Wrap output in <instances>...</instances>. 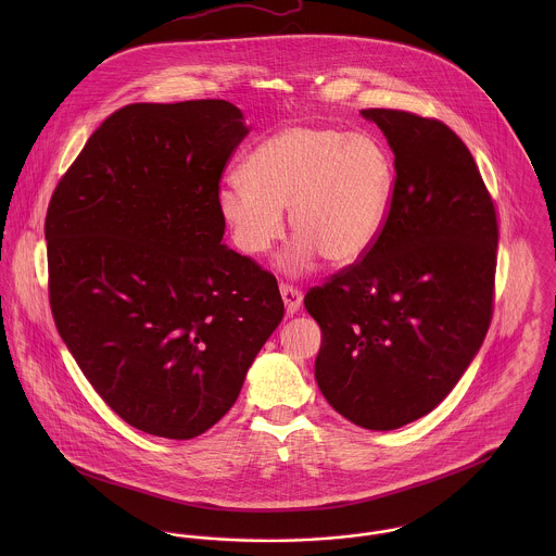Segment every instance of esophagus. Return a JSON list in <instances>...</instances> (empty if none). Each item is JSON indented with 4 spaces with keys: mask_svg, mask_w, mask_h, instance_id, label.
<instances>
[{
    "mask_svg": "<svg viewBox=\"0 0 556 556\" xmlns=\"http://www.w3.org/2000/svg\"><path fill=\"white\" fill-rule=\"evenodd\" d=\"M280 295H282V300H285V306H287V315L289 317H293L298 311H300V306H302V291L298 289V287H293V285H280Z\"/></svg>",
    "mask_w": 556,
    "mask_h": 556,
    "instance_id": "esophagus-1",
    "label": "esophagus"
}]
</instances>
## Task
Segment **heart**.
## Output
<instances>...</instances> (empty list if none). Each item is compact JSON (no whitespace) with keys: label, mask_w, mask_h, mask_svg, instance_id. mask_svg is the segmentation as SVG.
Returning a JSON list of instances; mask_svg holds the SVG:
<instances>
[{"label":"heart","mask_w":556,"mask_h":556,"mask_svg":"<svg viewBox=\"0 0 556 556\" xmlns=\"http://www.w3.org/2000/svg\"><path fill=\"white\" fill-rule=\"evenodd\" d=\"M394 164L370 132H344L323 124H293L263 139L241 175L218 188V212L239 250L258 256L282 238V210L298 238L291 267L315 254L329 265L362 258L388 218Z\"/></svg>","instance_id":"heart-1"}]
</instances>
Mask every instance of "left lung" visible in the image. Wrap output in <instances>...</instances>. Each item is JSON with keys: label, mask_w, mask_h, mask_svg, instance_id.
Wrapping results in <instances>:
<instances>
[{"label": "left lung", "mask_w": 556, "mask_h": 556, "mask_svg": "<svg viewBox=\"0 0 556 556\" xmlns=\"http://www.w3.org/2000/svg\"><path fill=\"white\" fill-rule=\"evenodd\" d=\"M394 152L381 236L313 287L318 390L349 421L396 430L430 413L476 357L494 311L498 223L463 139L443 122L366 109Z\"/></svg>", "instance_id": "obj_1"}]
</instances>
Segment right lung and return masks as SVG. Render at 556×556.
I'll return each instance as SVG.
<instances>
[{
	"label": "right lung",
	"instance_id": "1",
	"mask_svg": "<svg viewBox=\"0 0 556 556\" xmlns=\"http://www.w3.org/2000/svg\"><path fill=\"white\" fill-rule=\"evenodd\" d=\"M245 135L227 100L122 106L47 210L55 327L98 396L154 437L210 430L285 315L274 274L220 243L218 188Z\"/></svg>",
	"mask_w": 556,
	"mask_h": 556
}]
</instances>
